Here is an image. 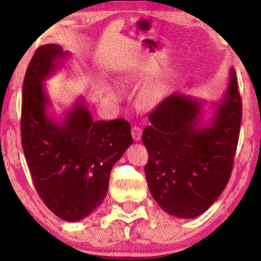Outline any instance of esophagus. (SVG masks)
I'll return each mask as SVG.
<instances>
[{
    "instance_id": "34e87169",
    "label": "esophagus",
    "mask_w": 261,
    "mask_h": 261,
    "mask_svg": "<svg viewBox=\"0 0 261 261\" xmlns=\"http://www.w3.org/2000/svg\"><path fill=\"white\" fill-rule=\"evenodd\" d=\"M141 134H142V129L140 127H138V126L132 127V137H133L134 141H140Z\"/></svg>"
}]
</instances>
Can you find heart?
Instances as JSON below:
<instances>
[{
    "instance_id": "1",
    "label": "heart",
    "mask_w": 261,
    "mask_h": 261,
    "mask_svg": "<svg viewBox=\"0 0 261 261\" xmlns=\"http://www.w3.org/2000/svg\"><path fill=\"white\" fill-rule=\"evenodd\" d=\"M105 92L107 97L109 99H117L119 97V92L112 85L106 83L105 84ZM165 97V85L162 81H154L149 83L144 90H142V99L147 106H156L163 101Z\"/></svg>"
}]
</instances>
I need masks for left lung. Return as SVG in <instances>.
I'll use <instances>...</instances> for the list:
<instances>
[{"label":"left lung","instance_id":"left-lung-1","mask_svg":"<svg viewBox=\"0 0 261 261\" xmlns=\"http://www.w3.org/2000/svg\"><path fill=\"white\" fill-rule=\"evenodd\" d=\"M174 92L149 115L142 142L148 152L145 176L164 212L194 219L206 212L229 180L241 124V97L234 67L219 101Z\"/></svg>","mask_w":261,"mask_h":261}]
</instances>
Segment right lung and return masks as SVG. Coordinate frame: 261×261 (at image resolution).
Segmentation results:
<instances>
[{
    "label": "right lung",
    "mask_w": 261,
    "mask_h": 261,
    "mask_svg": "<svg viewBox=\"0 0 261 261\" xmlns=\"http://www.w3.org/2000/svg\"><path fill=\"white\" fill-rule=\"evenodd\" d=\"M70 52L58 44L37 49L24 74L21 142L39 196L69 222L90 215L108 192L110 171L133 144L126 120L94 121L83 97L57 116L45 81Z\"/></svg>",
    "instance_id": "add662e5"
}]
</instances>
